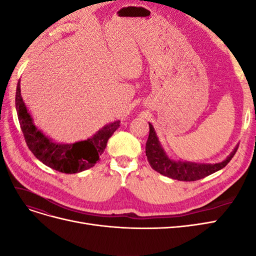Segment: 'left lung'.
Instances as JSON below:
<instances>
[{
    "label": "left lung",
    "mask_w": 256,
    "mask_h": 256,
    "mask_svg": "<svg viewBox=\"0 0 256 256\" xmlns=\"http://www.w3.org/2000/svg\"><path fill=\"white\" fill-rule=\"evenodd\" d=\"M150 136L146 142V156L150 166L166 177L173 178V180H182V182H194L202 180V178L210 175L219 170L226 166L230 159L234 157L237 152L238 145L235 147L226 160H223L219 164H196V162L182 161V160H173L170 158L166 150L162 147L159 138L156 134L154 127L150 122Z\"/></svg>",
    "instance_id": "8db88e82"
}]
</instances>
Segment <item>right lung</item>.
Listing matches in <instances>:
<instances>
[{
  "label": "right lung",
  "instance_id": "obj_1",
  "mask_svg": "<svg viewBox=\"0 0 256 256\" xmlns=\"http://www.w3.org/2000/svg\"><path fill=\"white\" fill-rule=\"evenodd\" d=\"M16 109L22 134L30 150L44 164L66 174L79 173L94 166L100 154L104 152L108 140L120 127V120H116L108 124L88 140L72 144L54 142L35 126L21 97L20 80L16 90Z\"/></svg>",
  "mask_w": 256,
  "mask_h": 256
}]
</instances>
